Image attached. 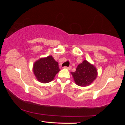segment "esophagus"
Segmentation results:
<instances>
[{"label":"esophagus","instance_id":"34e87169","mask_svg":"<svg viewBox=\"0 0 125 125\" xmlns=\"http://www.w3.org/2000/svg\"><path fill=\"white\" fill-rule=\"evenodd\" d=\"M64 69H68V70H70V69H71L72 67H71V66H69V67L64 66Z\"/></svg>","mask_w":125,"mask_h":125}]
</instances>
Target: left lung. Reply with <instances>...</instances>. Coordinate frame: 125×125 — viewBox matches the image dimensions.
<instances>
[{
    "instance_id": "left-lung-1",
    "label": "left lung",
    "mask_w": 125,
    "mask_h": 125,
    "mask_svg": "<svg viewBox=\"0 0 125 125\" xmlns=\"http://www.w3.org/2000/svg\"><path fill=\"white\" fill-rule=\"evenodd\" d=\"M71 73L76 84L80 86L89 85L96 78L97 74L96 69L86 61L79 64L76 71Z\"/></svg>"
}]
</instances>
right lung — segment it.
<instances>
[{
  "instance_id": "obj_1",
  "label": "right lung",
  "mask_w": 125,
  "mask_h": 125,
  "mask_svg": "<svg viewBox=\"0 0 125 125\" xmlns=\"http://www.w3.org/2000/svg\"><path fill=\"white\" fill-rule=\"evenodd\" d=\"M59 71L58 63L52 56L41 59L33 65V72L36 77L38 81L44 83L52 81Z\"/></svg>"
}]
</instances>
